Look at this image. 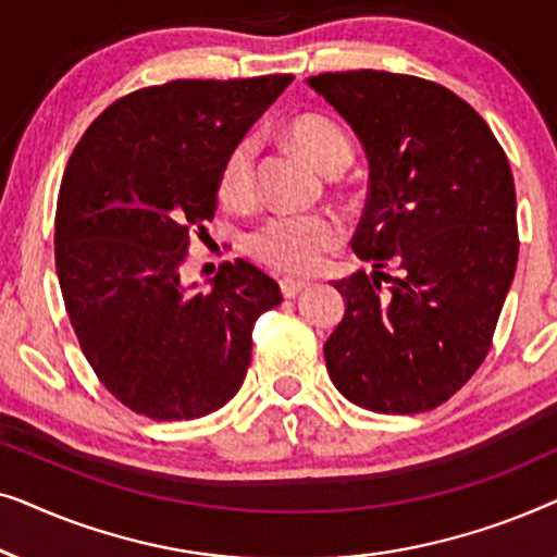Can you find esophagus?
<instances>
[{
	"label": "esophagus",
	"mask_w": 557,
	"mask_h": 557,
	"mask_svg": "<svg viewBox=\"0 0 557 557\" xmlns=\"http://www.w3.org/2000/svg\"><path fill=\"white\" fill-rule=\"evenodd\" d=\"M278 286H281V294L286 296V299H294L296 294H301L304 288H307L309 284L307 281H301V278H292V276H284L278 281Z\"/></svg>",
	"instance_id": "esophagus-1"
}]
</instances>
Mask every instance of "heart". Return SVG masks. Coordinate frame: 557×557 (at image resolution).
<instances>
[{
	"label": "heart",
	"instance_id": "obj_1",
	"mask_svg": "<svg viewBox=\"0 0 557 557\" xmlns=\"http://www.w3.org/2000/svg\"><path fill=\"white\" fill-rule=\"evenodd\" d=\"M292 139L322 172L352 162V144L330 119L301 116L292 128ZM258 139L240 136L225 151L218 170V195L231 208H246L256 195ZM342 227L324 212H278L265 218L246 238V250L256 261L284 273H311L339 246Z\"/></svg>",
	"mask_w": 557,
	"mask_h": 557
}]
</instances>
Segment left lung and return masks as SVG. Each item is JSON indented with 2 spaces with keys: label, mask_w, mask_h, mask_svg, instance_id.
Listing matches in <instances>:
<instances>
[{
  "label": "left lung",
  "mask_w": 557,
  "mask_h": 557,
  "mask_svg": "<svg viewBox=\"0 0 557 557\" xmlns=\"http://www.w3.org/2000/svg\"><path fill=\"white\" fill-rule=\"evenodd\" d=\"M307 83L352 126L370 166L352 250L375 271L334 281L347 307L326 370L355 406L423 413L492 347L520 250L512 170L486 121L438 83L385 71Z\"/></svg>",
  "instance_id": "8db88e82"
}]
</instances>
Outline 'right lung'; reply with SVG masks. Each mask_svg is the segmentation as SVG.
I'll list each match as a JSON object with an SVG mask.
<instances>
[{
	"label": "right lung",
	"mask_w": 557,
	"mask_h": 557,
	"mask_svg": "<svg viewBox=\"0 0 557 557\" xmlns=\"http://www.w3.org/2000/svg\"><path fill=\"white\" fill-rule=\"evenodd\" d=\"M294 75L172 81L113 101L67 159L55 269L83 355L113 398L154 421L223 408L250 364L256 319L281 304L235 258L210 292L182 284L189 240L215 218L225 151Z\"/></svg>",
	"instance_id": "obj_1"
}]
</instances>
